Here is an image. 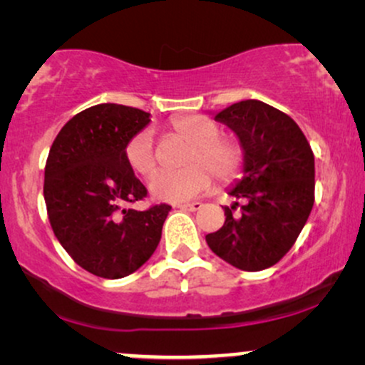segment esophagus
Returning a JSON list of instances; mask_svg holds the SVG:
<instances>
[{
	"instance_id": "1",
	"label": "esophagus",
	"mask_w": 365,
	"mask_h": 365,
	"mask_svg": "<svg viewBox=\"0 0 365 365\" xmlns=\"http://www.w3.org/2000/svg\"><path fill=\"white\" fill-rule=\"evenodd\" d=\"M178 208L187 210V212H196V210L201 208V203L200 201H195V203H181V205H178Z\"/></svg>"
}]
</instances>
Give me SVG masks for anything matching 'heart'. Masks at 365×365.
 Here are the masks:
<instances>
[{
    "mask_svg": "<svg viewBox=\"0 0 365 365\" xmlns=\"http://www.w3.org/2000/svg\"><path fill=\"white\" fill-rule=\"evenodd\" d=\"M173 131L191 143L186 157V164H190V167L179 173H158L150 181V192L155 200L169 203L190 201L210 187L207 168L220 181L234 178L241 169V147L232 140L220 138V126L213 119L205 115L175 119L173 121ZM124 157L136 174L145 178L152 175L157 160L150 131L145 130L131 136L124 147ZM205 166L207 167L206 170Z\"/></svg>",
    "mask_w": 365,
    "mask_h": 365,
    "instance_id": "heart-1",
    "label": "heart"
}]
</instances>
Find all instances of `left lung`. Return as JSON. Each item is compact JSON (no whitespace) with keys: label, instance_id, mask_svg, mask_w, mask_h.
Instances as JSON below:
<instances>
[{"label":"left lung","instance_id":"8db88e82","mask_svg":"<svg viewBox=\"0 0 365 365\" xmlns=\"http://www.w3.org/2000/svg\"><path fill=\"white\" fill-rule=\"evenodd\" d=\"M215 121L237 136L242 178L227 190L235 201L224 207V225L207 244L232 267L259 272L284 258L306 225L314 205V155L290 115L256 98L225 107Z\"/></svg>","mask_w":365,"mask_h":365}]
</instances>
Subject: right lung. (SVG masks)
Segmentation results:
<instances>
[{
	"label": "right lung",
	"instance_id": "right-lung-1",
	"mask_svg": "<svg viewBox=\"0 0 365 365\" xmlns=\"http://www.w3.org/2000/svg\"><path fill=\"white\" fill-rule=\"evenodd\" d=\"M150 114L98 104L81 110L56 136L44 170V200L54 235L76 264L102 278H123L157 250L169 205L126 208L147 196L124 157L128 140Z\"/></svg>",
	"mask_w": 365,
	"mask_h": 365
}]
</instances>
